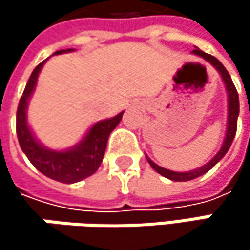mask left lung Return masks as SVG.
Segmentation results:
<instances>
[{"label":"left lung","instance_id":"left-lung-1","mask_svg":"<svg viewBox=\"0 0 250 250\" xmlns=\"http://www.w3.org/2000/svg\"><path fill=\"white\" fill-rule=\"evenodd\" d=\"M192 53L197 55V56L204 58V59H206L207 62H210V63L219 71V74L222 75V79H223V82H225L226 85V89H227V100H229L227 130H226V137L225 142H223V146H222V149L217 152V155H216L208 164H206L204 167H201V168H198V169H194V171H189V172H175V171L165 169V168L156 165L155 162H152V161L146 156V158H147V162L150 164V167H152L158 174H161L162 176H165V178H168V179H171V181H178V182L191 181V179H195V178L204 175L206 172H208V171H210V169H211V168L225 156L226 153H227V150H229L230 146H231L233 139H234L236 128H237V116H239V95H237V91H236V86H234L231 78L229 75L227 69L222 65V62H220L219 59H216L214 56H211V55H208V53H204V52L200 50L198 47H195V50H192Z\"/></svg>","mask_w":250,"mask_h":250}]
</instances>
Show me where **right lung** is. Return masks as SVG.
Returning <instances> with one entry per match:
<instances>
[{"instance_id":"add662e5","label":"right lung","mask_w":250,"mask_h":250,"mask_svg":"<svg viewBox=\"0 0 250 250\" xmlns=\"http://www.w3.org/2000/svg\"><path fill=\"white\" fill-rule=\"evenodd\" d=\"M72 50L74 49L58 50L53 55H61ZM46 61H43L34 68V71L28 78L24 92L20 98L19 108H17V125H16L17 137H19L20 147L23 149L25 156L37 171H40L42 174L55 181L63 184H74L91 176L100 168L105 153L108 136L120 123L125 111H122L113 119H107L95 123L85 134V137L68 150H50L44 147L37 142V139L34 137V134L31 133L30 127L27 125V105H28V98L34 91L39 72L42 71Z\"/></svg>"}]
</instances>
